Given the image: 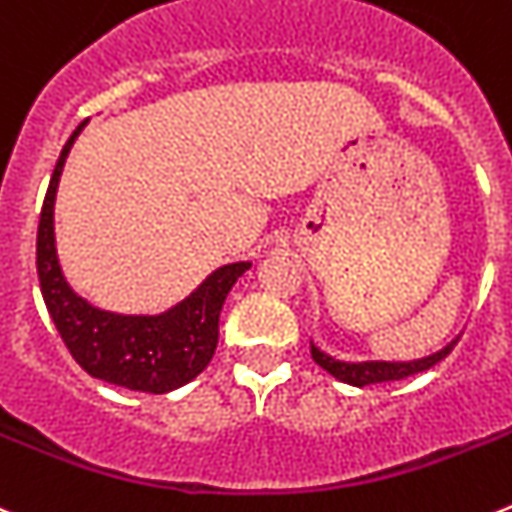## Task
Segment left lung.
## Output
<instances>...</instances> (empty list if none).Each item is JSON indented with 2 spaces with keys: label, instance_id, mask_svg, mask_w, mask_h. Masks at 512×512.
<instances>
[{
  "label": "left lung",
  "instance_id": "left-lung-1",
  "mask_svg": "<svg viewBox=\"0 0 512 512\" xmlns=\"http://www.w3.org/2000/svg\"><path fill=\"white\" fill-rule=\"evenodd\" d=\"M459 339H454L451 344H446L444 349H439L431 357L413 359V362H339V359L329 357V354L321 352L319 347L311 344V357L319 367H324L329 375H334L336 380L347 382V385H354V388H365V385H375V382H390V380H403V377H411L416 372L428 370L434 367L436 362L446 357V354L454 349Z\"/></svg>",
  "mask_w": 512,
  "mask_h": 512
}]
</instances>
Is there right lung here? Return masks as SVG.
Returning <instances> with one entry per match:
<instances>
[{"label":"right lung","mask_w":512,"mask_h":512,"mask_svg":"<svg viewBox=\"0 0 512 512\" xmlns=\"http://www.w3.org/2000/svg\"><path fill=\"white\" fill-rule=\"evenodd\" d=\"M81 122L55 163L38 224V278L50 319L63 344L91 377L140 393H170L204 372L219 342V313L229 290L252 262H232L209 275L186 301L160 316L101 311L66 283L55 255L53 206L63 165Z\"/></svg>","instance_id":"obj_1"}]
</instances>
